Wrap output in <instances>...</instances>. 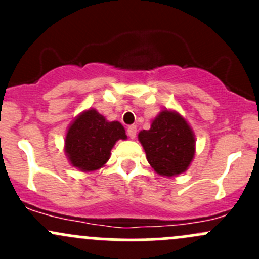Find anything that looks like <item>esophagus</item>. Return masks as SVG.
<instances>
[{
    "instance_id": "obj_1",
    "label": "esophagus",
    "mask_w": 259,
    "mask_h": 259,
    "mask_svg": "<svg viewBox=\"0 0 259 259\" xmlns=\"http://www.w3.org/2000/svg\"><path fill=\"white\" fill-rule=\"evenodd\" d=\"M127 135H129L132 139H135V137H137V126H135V125H130V126L127 127Z\"/></svg>"
}]
</instances>
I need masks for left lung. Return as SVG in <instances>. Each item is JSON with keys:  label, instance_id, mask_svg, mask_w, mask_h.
Here are the masks:
<instances>
[{"label": "left lung", "instance_id": "left-lung-1", "mask_svg": "<svg viewBox=\"0 0 259 259\" xmlns=\"http://www.w3.org/2000/svg\"><path fill=\"white\" fill-rule=\"evenodd\" d=\"M151 168L163 177L184 173L195 153L193 130L176 111L163 110L138 135Z\"/></svg>", "mask_w": 259, "mask_h": 259}]
</instances>
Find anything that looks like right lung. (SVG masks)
<instances>
[{"mask_svg":"<svg viewBox=\"0 0 259 259\" xmlns=\"http://www.w3.org/2000/svg\"><path fill=\"white\" fill-rule=\"evenodd\" d=\"M119 139H126L119 121H108L95 109L81 113L67 130L65 153L72 166L81 171H94L104 166Z\"/></svg>","mask_w":259,"mask_h":259,"instance_id":"1","label":"right lung"}]
</instances>
